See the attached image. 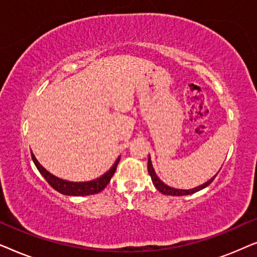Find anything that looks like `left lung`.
Segmentation results:
<instances>
[{
  "instance_id": "8db88e82",
  "label": "left lung",
  "mask_w": 257,
  "mask_h": 257,
  "mask_svg": "<svg viewBox=\"0 0 257 257\" xmlns=\"http://www.w3.org/2000/svg\"><path fill=\"white\" fill-rule=\"evenodd\" d=\"M147 168H149V173L151 175V179H152V182L153 185L156 186V188L158 189V191L163 193V194H166V195H173V196H181V195H188V194H193V193L198 192L200 191V189H203L205 187H207L209 184H212L214 179H215V177L210 179L209 181H207L206 184H203L201 186H199V187L196 188H193V189H177V188H172L170 187V186L165 185L163 181L160 180L159 178L157 177L156 172H154L153 170V166H152V163H151V158H149V163H147Z\"/></svg>"
}]
</instances>
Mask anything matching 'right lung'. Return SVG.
<instances>
[{
    "label": "right lung",
    "mask_w": 257,
    "mask_h": 257,
    "mask_svg": "<svg viewBox=\"0 0 257 257\" xmlns=\"http://www.w3.org/2000/svg\"><path fill=\"white\" fill-rule=\"evenodd\" d=\"M31 158H33L34 164L36 165L37 170L40 171V173L43 175L45 180L48 181V184L50 185L52 188L56 189V191L59 193H62V194L72 195V196L92 195L103 191V189L107 186L108 182H110L112 175L114 174L115 170H117L119 160H120V158H118L113 166H112L110 170L103 175V177L98 178L96 180H92L89 182H70V181L62 180V179H59L57 177H55V175H52L51 173H49V172L45 170L40 163H38L33 152H31Z\"/></svg>",
    "instance_id": "add662e5"
}]
</instances>
